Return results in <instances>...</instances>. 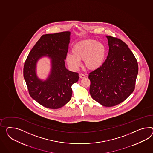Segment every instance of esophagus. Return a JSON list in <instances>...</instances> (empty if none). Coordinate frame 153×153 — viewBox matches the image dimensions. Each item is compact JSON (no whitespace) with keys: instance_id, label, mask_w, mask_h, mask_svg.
<instances>
[{"instance_id":"obj_1","label":"esophagus","mask_w":153,"mask_h":153,"mask_svg":"<svg viewBox=\"0 0 153 153\" xmlns=\"http://www.w3.org/2000/svg\"><path fill=\"white\" fill-rule=\"evenodd\" d=\"M79 77H80V78H84L86 77V75L84 74H79Z\"/></svg>"}]
</instances>
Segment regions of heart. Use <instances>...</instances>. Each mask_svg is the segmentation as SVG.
<instances>
[{"mask_svg": "<svg viewBox=\"0 0 153 153\" xmlns=\"http://www.w3.org/2000/svg\"><path fill=\"white\" fill-rule=\"evenodd\" d=\"M71 52L73 54H67L66 60L68 65L74 70H77L80 66L82 59L85 66L90 70L97 69L105 60V47L96 40L80 41L72 48Z\"/></svg>", "mask_w": 153, "mask_h": 153, "instance_id": "1", "label": "heart"}]
</instances>
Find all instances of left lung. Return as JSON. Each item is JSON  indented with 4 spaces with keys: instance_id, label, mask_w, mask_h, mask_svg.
I'll use <instances>...</instances> for the list:
<instances>
[{
    "instance_id": "1",
    "label": "left lung",
    "mask_w": 153,
    "mask_h": 153,
    "mask_svg": "<svg viewBox=\"0 0 153 153\" xmlns=\"http://www.w3.org/2000/svg\"><path fill=\"white\" fill-rule=\"evenodd\" d=\"M109 53L102 66L90 72V95L106 107L124 102L135 89L138 73L137 60L122 40L106 36Z\"/></svg>"
}]
</instances>
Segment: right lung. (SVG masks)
I'll return each mask as SVG.
<instances>
[{"label":"right lung","instance_id":"add662e5","mask_svg":"<svg viewBox=\"0 0 153 153\" xmlns=\"http://www.w3.org/2000/svg\"><path fill=\"white\" fill-rule=\"evenodd\" d=\"M71 32L42 35L30 51L24 65V78L30 97L40 105L56 109L70 101L71 85L79 80L78 73L65 66ZM43 57L51 59V69L46 80L36 74V64Z\"/></svg>","mask_w":153,"mask_h":153}]
</instances>
